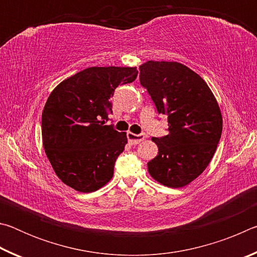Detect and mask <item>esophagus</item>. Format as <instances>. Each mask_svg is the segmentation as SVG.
Here are the masks:
<instances>
[{
	"mask_svg": "<svg viewBox=\"0 0 257 257\" xmlns=\"http://www.w3.org/2000/svg\"><path fill=\"white\" fill-rule=\"evenodd\" d=\"M145 137H146L145 134L136 135V134H133V133H127V138H128V141L132 145H136V144H138V143L143 142L145 139Z\"/></svg>",
	"mask_w": 257,
	"mask_h": 257,
	"instance_id": "34e87169",
	"label": "esophagus"
}]
</instances>
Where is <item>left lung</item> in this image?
I'll use <instances>...</instances> for the list:
<instances>
[{
    "mask_svg": "<svg viewBox=\"0 0 257 257\" xmlns=\"http://www.w3.org/2000/svg\"><path fill=\"white\" fill-rule=\"evenodd\" d=\"M139 81L159 113L168 115V135L153 137L159 153L147 163L150 175L179 188L201 175L212 160L222 133L214 95L196 72L178 62L147 61Z\"/></svg>",
    "mask_w": 257,
    "mask_h": 257,
    "instance_id": "1",
    "label": "left lung"
}]
</instances>
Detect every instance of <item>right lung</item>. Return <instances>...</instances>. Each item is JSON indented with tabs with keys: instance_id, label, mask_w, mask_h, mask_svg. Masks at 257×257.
<instances>
[{
	"instance_id": "1",
	"label": "right lung",
	"mask_w": 257,
	"mask_h": 257,
	"mask_svg": "<svg viewBox=\"0 0 257 257\" xmlns=\"http://www.w3.org/2000/svg\"><path fill=\"white\" fill-rule=\"evenodd\" d=\"M136 68L92 67L63 80L50 94L42 114L47 159L62 182L92 193L111 180L115 161L127 144L125 133L106 125L111 97L133 82Z\"/></svg>"
}]
</instances>
